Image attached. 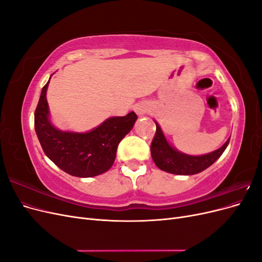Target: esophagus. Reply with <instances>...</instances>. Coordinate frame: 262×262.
I'll return each instance as SVG.
<instances>
[{
	"label": "esophagus",
	"instance_id": "34e87169",
	"mask_svg": "<svg viewBox=\"0 0 262 262\" xmlns=\"http://www.w3.org/2000/svg\"><path fill=\"white\" fill-rule=\"evenodd\" d=\"M133 110L137 113V115L144 116L149 112V107L145 102H139V104L133 106Z\"/></svg>",
	"mask_w": 262,
	"mask_h": 262
}]
</instances>
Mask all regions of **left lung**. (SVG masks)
Returning a JSON list of instances; mask_svg holds the SVG:
<instances>
[{
  "label": "left lung",
  "mask_w": 262,
  "mask_h": 262,
  "mask_svg": "<svg viewBox=\"0 0 262 262\" xmlns=\"http://www.w3.org/2000/svg\"><path fill=\"white\" fill-rule=\"evenodd\" d=\"M156 132L150 144V155L158 168L175 175H194L207 169L223 154L229 138L219 149L209 154L193 156L179 152L166 140L161 126L155 121Z\"/></svg>",
  "instance_id": "1"
}]
</instances>
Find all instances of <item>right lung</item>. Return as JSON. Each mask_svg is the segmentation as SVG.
<instances>
[{
	"label": "right lung",
	"instance_id": "obj_1",
	"mask_svg": "<svg viewBox=\"0 0 262 262\" xmlns=\"http://www.w3.org/2000/svg\"><path fill=\"white\" fill-rule=\"evenodd\" d=\"M49 81L42 87L35 110V130L45 154L71 176L87 178L106 172L115 162L119 143L131 131L138 116L131 112L124 117L108 118L85 133L61 131L49 119L46 97Z\"/></svg>",
	"mask_w": 262,
	"mask_h": 262
}]
</instances>
